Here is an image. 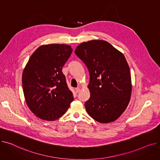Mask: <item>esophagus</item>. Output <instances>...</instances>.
I'll return each instance as SVG.
<instances>
[{
  "label": "esophagus",
  "instance_id": "esophagus-1",
  "mask_svg": "<svg viewBox=\"0 0 160 160\" xmlns=\"http://www.w3.org/2000/svg\"><path fill=\"white\" fill-rule=\"evenodd\" d=\"M75 90H76V93H79L80 91V88H77L75 89Z\"/></svg>",
  "mask_w": 160,
  "mask_h": 160
}]
</instances>
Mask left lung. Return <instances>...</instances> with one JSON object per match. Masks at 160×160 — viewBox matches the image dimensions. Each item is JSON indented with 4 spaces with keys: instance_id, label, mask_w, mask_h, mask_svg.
I'll list each match as a JSON object with an SVG mask.
<instances>
[{
    "instance_id": "1",
    "label": "left lung",
    "mask_w": 160,
    "mask_h": 160,
    "mask_svg": "<svg viewBox=\"0 0 160 160\" xmlns=\"http://www.w3.org/2000/svg\"><path fill=\"white\" fill-rule=\"evenodd\" d=\"M74 52L89 72L88 113L100 123L115 121L127 109L132 93L130 67L124 56L103 40L83 42Z\"/></svg>"
}]
</instances>
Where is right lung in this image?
Listing matches in <instances>:
<instances>
[{"mask_svg":"<svg viewBox=\"0 0 160 160\" xmlns=\"http://www.w3.org/2000/svg\"><path fill=\"white\" fill-rule=\"evenodd\" d=\"M72 51L71 47L65 44L41 45L24 67L22 83L25 100L31 112L41 119H59L73 101L62 72Z\"/></svg>","mask_w":160,"mask_h":160,"instance_id":"right-lung-1","label":"right lung"}]
</instances>
